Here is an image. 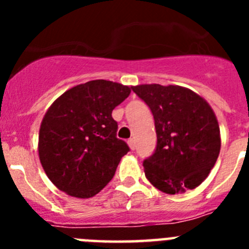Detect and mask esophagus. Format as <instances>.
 I'll return each instance as SVG.
<instances>
[{
	"label": "esophagus",
	"instance_id": "obj_1",
	"mask_svg": "<svg viewBox=\"0 0 249 249\" xmlns=\"http://www.w3.org/2000/svg\"><path fill=\"white\" fill-rule=\"evenodd\" d=\"M128 146H129V148L132 149V151L136 148V141L133 140V138H129V140H128Z\"/></svg>",
	"mask_w": 249,
	"mask_h": 249
}]
</instances>
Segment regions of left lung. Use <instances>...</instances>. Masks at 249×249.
<instances>
[{
	"instance_id": "obj_1",
	"label": "left lung",
	"mask_w": 249,
	"mask_h": 249,
	"mask_svg": "<svg viewBox=\"0 0 249 249\" xmlns=\"http://www.w3.org/2000/svg\"><path fill=\"white\" fill-rule=\"evenodd\" d=\"M131 89L155 118L157 146L143 160L147 179L168 195L198 187L221 149L219 126L211 106L181 86L155 83Z\"/></svg>"
}]
</instances>
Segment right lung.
I'll return each mask as SVG.
<instances>
[{
	"label": "right lung",
	"instance_id": "obj_1",
	"mask_svg": "<svg viewBox=\"0 0 249 249\" xmlns=\"http://www.w3.org/2000/svg\"><path fill=\"white\" fill-rule=\"evenodd\" d=\"M129 93L128 86L94 80L72 87L51 105L39 128L38 156L58 190L89 198L113 178L129 147L117 138L112 111Z\"/></svg>",
	"mask_w": 249,
	"mask_h": 249
}]
</instances>
